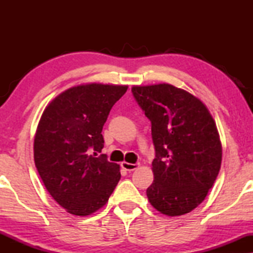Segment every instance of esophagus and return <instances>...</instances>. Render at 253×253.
I'll return each instance as SVG.
<instances>
[{"instance_id": "34e87169", "label": "esophagus", "mask_w": 253, "mask_h": 253, "mask_svg": "<svg viewBox=\"0 0 253 253\" xmlns=\"http://www.w3.org/2000/svg\"><path fill=\"white\" fill-rule=\"evenodd\" d=\"M121 166H122V168L126 169V170L132 171V170H134V169H137L138 167H139V164H129V162L124 161L121 164Z\"/></svg>"}]
</instances>
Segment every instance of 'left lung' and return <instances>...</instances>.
Returning <instances> with one entry per match:
<instances>
[{"label":"left lung","mask_w":253,"mask_h":253,"mask_svg":"<svg viewBox=\"0 0 253 253\" xmlns=\"http://www.w3.org/2000/svg\"><path fill=\"white\" fill-rule=\"evenodd\" d=\"M152 124L154 181L148 202L168 216L190 213L206 198L222 160L216 124L198 98L170 84L133 86Z\"/></svg>","instance_id":"obj_1"}]
</instances>
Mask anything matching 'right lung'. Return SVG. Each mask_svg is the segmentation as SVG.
Listing matches in <instances>:
<instances>
[{"label":"right lung","instance_id":"right-lung-1","mask_svg":"<svg viewBox=\"0 0 253 253\" xmlns=\"http://www.w3.org/2000/svg\"><path fill=\"white\" fill-rule=\"evenodd\" d=\"M126 85L83 84L70 87L44 108L34 136V164L47 191L74 215L106 205L121 178L107 160L102 127ZM93 154H91V152Z\"/></svg>","mask_w":253,"mask_h":253}]
</instances>
